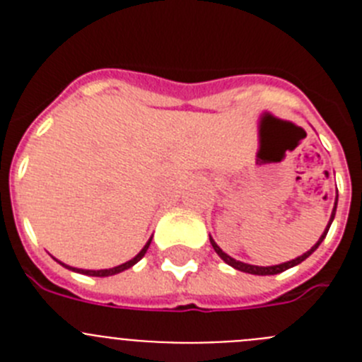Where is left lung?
Returning <instances> with one entry per match:
<instances>
[{"mask_svg":"<svg viewBox=\"0 0 362 362\" xmlns=\"http://www.w3.org/2000/svg\"><path fill=\"white\" fill-rule=\"evenodd\" d=\"M335 209H337V199H335V206H334V212H332V217H330V223H328V226H326V230H325V233H322L321 238H319V241L315 243V245L312 246V248H310L308 252H306V254H303V255H299V257L297 259H292V261H288V263H283V264H276V267H254V264H246V263H241V261H235V259L233 257H230V255H226L225 252L221 250L219 246L216 245V241H214L212 238H210V243H212V246H214V250L217 252V255H219L221 259H223V261H225L226 264H230V267L232 268H235V270H241V272H246V274H254V276H276V274H281V272H284V270H288V268H292V267H296V264H299V263H303V261H305L306 257H310V255L313 254V252L317 250V246L321 245L322 243V239L326 238V233H328V230H330V225H332V221H334V217H335Z\"/></svg>","mask_w":362,"mask_h":362,"instance_id":"left-lung-1","label":"left lung"}]
</instances>
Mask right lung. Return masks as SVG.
Wrapping results in <instances>:
<instances>
[{
	"label": "right lung",
	"instance_id": "add662e5",
	"mask_svg": "<svg viewBox=\"0 0 362 362\" xmlns=\"http://www.w3.org/2000/svg\"><path fill=\"white\" fill-rule=\"evenodd\" d=\"M150 241H152V239H150ZM150 241L146 243L145 246H143V250L139 252V254H137L136 257H134V259H130V261H127V263L119 264V267L108 268V270H76V268H72V267H66V264H63V263H62V264H63V267L70 268V270H74V272H79V274H85V276H95V277H107V276H114V274H119V272H123V270H127V268L134 267V264H136L137 261H139V259H141L143 255L146 254V250H148V246H150Z\"/></svg>",
	"mask_w": 362,
	"mask_h": 362
}]
</instances>
